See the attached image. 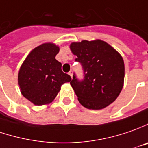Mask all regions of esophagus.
<instances>
[{
    "instance_id": "esophagus-1",
    "label": "esophagus",
    "mask_w": 148,
    "mask_h": 148,
    "mask_svg": "<svg viewBox=\"0 0 148 148\" xmlns=\"http://www.w3.org/2000/svg\"><path fill=\"white\" fill-rule=\"evenodd\" d=\"M69 74L70 75V77H71V78H73V71H72V70H70V71H69Z\"/></svg>"
}]
</instances>
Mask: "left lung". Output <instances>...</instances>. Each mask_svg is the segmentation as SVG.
<instances>
[{
	"mask_svg": "<svg viewBox=\"0 0 148 148\" xmlns=\"http://www.w3.org/2000/svg\"><path fill=\"white\" fill-rule=\"evenodd\" d=\"M70 50L84 69L83 80L74 74L70 82L80 104L88 109L101 110L115 101L125 79L120 54L101 40L72 42Z\"/></svg>",
	"mask_w": 148,
	"mask_h": 148,
	"instance_id": "left-lung-1",
	"label": "left lung"
}]
</instances>
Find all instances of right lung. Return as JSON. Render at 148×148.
<instances>
[{
	"mask_svg": "<svg viewBox=\"0 0 148 148\" xmlns=\"http://www.w3.org/2000/svg\"><path fill=\"white\" fill-rule=\"evenodd\" d=\"M60 48L56 44L43 43L28 54L18 75L20 92L37 106L51 103L64 83L71 77L61 69V63L55 58Z\"/></svg>",
	"mask_w": 148,
	"mask_h": 148,
	"instance_id": "right-lung-1",
	"label": "right lung"
}]
</instances>
